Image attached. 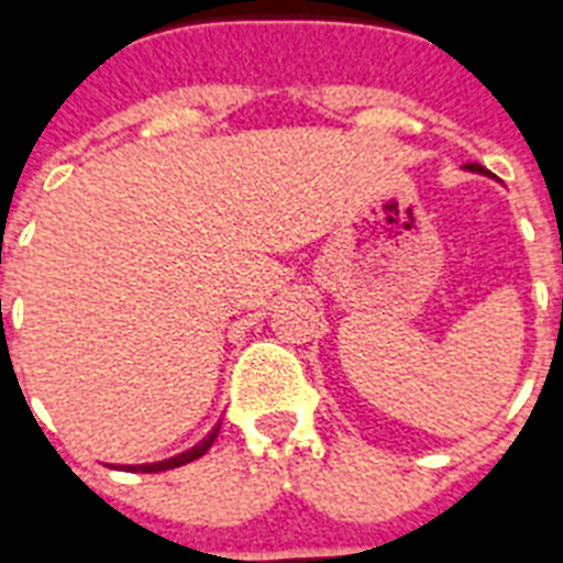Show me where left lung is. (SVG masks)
I'll use <instances>...</instances> for the list:
<instances>
[{"label":"left lung","instance_id":"left-lung-1","mask_svg":"<svg viewBox=\"0 0 563 563\" xmlns=\"http://www.w3.org/2000/svg\"><path fill=\"white\" fill-rule=\"evenodd\" d=\"M470 169H473V173H487L485 167H476V164H470Z\"/></svg>","mask_w":563,"mask_h":563}]
</instances>
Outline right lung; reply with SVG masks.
<instances>
[{
    "label": "right lung",
    "instance_id": "1",
    "mask_svg": "<svg viewBox=\"0 0 563 563\" xmlns=\"http://www.w3.org/2000/svg\"><path fill=\"white\" fill-rule=\"evenodd\" d=\"M217 431H220V426L208 434V438L202 440V443H196L194 449H187V452H181V455H176V459H167V461H158V464H143V467H125V470H132V473H161V470H173V467H181V464H190V461L196 459H202L205 452L211 449V443L217 440Z\"/></svg>",
    "mask_w": 563,
    "mask_h": 563
}]
</instances>
